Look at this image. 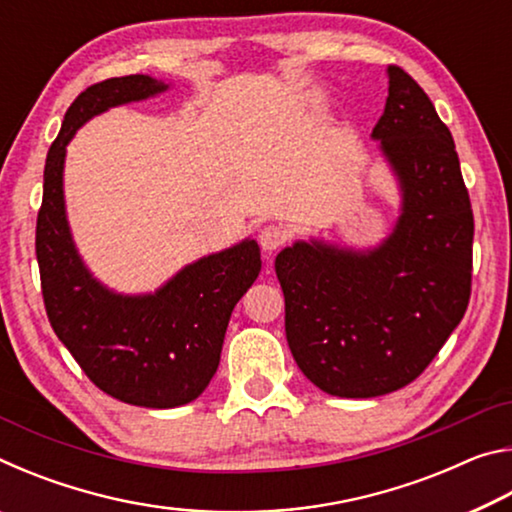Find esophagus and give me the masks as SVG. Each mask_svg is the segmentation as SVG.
Instances as JSON below:
<instances>
[{"instance_id":"1","label":"esophagus","mask_w":512,"mask_h":512,"mask_svg":"<svg viewBox=\"0 0 512 512\" xmlns=\"http://www.w3.org/2000/svg\"><path fill=\"white\" fill-rule=\"evenodd\" d=\"M289 237H291L289 230L284 228V225H277V223H268L262 230H259V244H262L266 255H271L277 248H282L289 241Z\"/></svg>"}]
</instances>
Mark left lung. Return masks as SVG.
Wrapping results in <instances>:
<instances>
[{"label":"left lung","instance_id":"obj_1","mask_svg":"<svg viewBox=\"0 0 512 512\" xmlns=\"http://www.w3.org/2000/svg\"><path fill=\"white\" fill-rule=\"evenodd\" d=\"M372 140L402 189L377 248L296 241L275 257L293 359L320 391L377 397L418 379L465 316L474 216L449 128L418 83L388 65Z\"/></svg>","mask_w":512,"mask_h":512}]
</instances>
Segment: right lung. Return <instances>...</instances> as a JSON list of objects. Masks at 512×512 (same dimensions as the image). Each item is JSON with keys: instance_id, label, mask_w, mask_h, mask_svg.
Instances as JSON below:
<instances>
[{"instance_id": "right-lung-1", "label": "right lung", "mask_w": 512, "mask_h": 512, "mask_svg": "<svg viewBox=\"0 0 512 512\" xmlns=\"http://www.w3.org/2000/svg\"><path fill=\"white\" fill-rule=\"evenodd\" d=\"M167 88L131 74L94 83L74 99L47 153L36 225L42 298L56 336L94 386L146 409L183 406L205 391L232 309L262 271L257 241L246 239L185 266L155 293L121 296L94 280L76 253L63 196L65 146L94 115Z\"/></svg>"}]
</instances>
